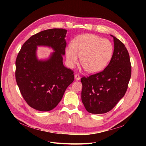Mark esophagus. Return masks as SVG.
<instances>
[{"instance_id":"34e87169","label":"esophagus","mask_w":146,"mask_h":146,"mask_svg":"<svg viewBox=\"0 0 146 146\" xmlns=\"http://www.w3.org/2000/svg\"><path fill=\"white\" fill-rule=\"evenodd\" d=\"M74 78H75V80H79L80 79L79 75L78 74H76L74 75Z\"/></svg>"}]
</instances>
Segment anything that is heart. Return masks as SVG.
<instances>
[{
  "label": "heart",
  "mask_w": 146,
  "mask_h": 146,
  "mask_svg": "<svg viewBox=\"0 0 146 146\" xmlns=\"http://www.w3.org/2000/svg\"><path fill=\"white\" fill-rule=\"evenodd\" d=\"M113 51V45L108 40L90 34L80 35L65 50L67 64L73 68L80 57L83 68L89 73H97L106 67Z\"/></svg>",
  "instance_id": "b5f03b06"
}]
</instances>
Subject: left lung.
Segmentation results:
<instances>
[{
  "mask_svg": "<svg viewBox=\"0 0 146 146\" xmlns=\"http://www.w3.org/2000/svg\"><path fill=\"white\" fill-rule=\"evenodd\" d=\"M113 38L114 50L109 64L101 72L81 79L82 101L86 111L101 114L110 111L124 96L131 75L128 52Z\"/></svg>",
  "mask_w": 146,
  "mask_h": 146,
  "instance_id": "8db88e82",
  "label": "left lung"
}]
</instances>
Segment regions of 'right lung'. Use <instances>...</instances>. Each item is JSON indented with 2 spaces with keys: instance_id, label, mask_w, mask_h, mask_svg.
Returning <instances> with one entry per match:
<instances>
[{
  "instance_id": "add662e5",
  "label": "right lung",
  "mask_w": 146,
  "mask_h": 146,
  "mask_svg": "<svg viewBox=\"0 0 146 146\" xmlns=\"http://www.w3.org/2000/svg\"><path fill=\"white\" fill-rule=\"evenodd\" d=\"M67 31L54 28L42 31L24 44L16 60L15 77L21 94L31 108L40 111L53 110L74 80L73 72L63 65ZM38 46L55 51L46 60L36 56Z\"/></svg>"
}]
</instances>
